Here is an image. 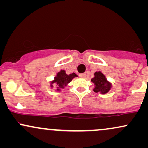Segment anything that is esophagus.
<instances>
[{
    "label": "esophagus",
    "mask_w": 148,
    "mask_h": 148,
    "mask_svg": "<svg viewBox=\"0 0 148 148\" xmlns=\"http://www.w3.org/2000/svg\"><path fill=\"white\" fill-rule=\"evenodd\" d=\"M86 73H83V74H79V76L81 78H85V77H86Z\"/></svg>",
    "instance_id": "esophagus-1"
}]
</instances>
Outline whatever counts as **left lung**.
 <instances>
[{
  "label": "left lung",
  "instance_id": "left-lung-1",
  "mask_svg": "<svg viewBox=\"0 0 148 148\" xmlns=\"http://www.w3.org/2000/svg\"><path fill=\"white\" fill-rule=\"evenodd\" d=\"M94 75L95 77L91 79V81L95 85L93 90L95 92L106 94L111 90V84L107 81L105 76L101 72H96Z\"/></svg>",
  "mask_w": 148,
  "mask_h": 148
}]
</instances>
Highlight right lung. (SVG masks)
Instances as JSON below:
<instances>
[{
    "label": "right lung",
    "mask_w": 148,
    "mask_h": 148,
    "mask_svg": "<svg viewBox=\"0 0 148 148\" xmlns=\"http://www.w3.org/2000/svg\"><path fill=\"white\" fill-rule=\"evenodd\" d=\"M77 75L75 73H72L70 74H67L64 70H60V72L57 73V75L56 77H54V80L51 82V87L53 88V84H56L57 85V91H60L67 86L69 83L74 79V77H76Z\"/></svg>",
    "instance_id": "right-lung-1"
}]
</instances>
